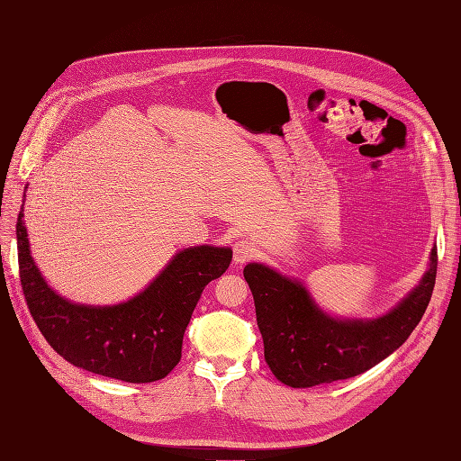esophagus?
<instances>
[{"label": "esophagus", "mask_w": 461, "mask_h": 461, "mask_svg": "<svg viewBox=\"0 0 461 461\" xmlns=\"http://www.w3.org/2000/svg\"><path fill=\"white\" fill-rule=\"evenodd\" d=\"M234 261L242 265V263H248L252 258H256L258 254V248L256 244L249 240V239H239L234 242Z\"/></svg>", "instance_id": "esophagus-1"}]
</instances>
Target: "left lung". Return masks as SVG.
<instances>
[{"mask_svg":"<svg viewBox=\"0 0 461 461\" xmlns=\"http://www.w3.org/2000/svg\"><path fill=\"white\" fill-rule=\"evenodd\" d=\"M437 246L421 285L396 308L373 321H340L321 312L300 283L259 263L244 278L254 294L265 361L278 381L308 388L350 379L375 367L408 340L432 296Z\"/></svg>","mask_w":461,"mask_h":461,"instance_id":"left-lung-1","label":"left lung"}]
</instances>
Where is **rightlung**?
<instances>
[{
  "mask_svg": "<svg viewBox=\"0 0 461 461\" xmlns=\"http://www.w3.org/2000/svg\"><path fill=\"white\" fill-rule=\"evenodd\" d=\"M17 252L23 294L48 344L73 366L124 383H153L175 369L203 288L232 261L230 248H188L142 294L109 308H92L67 302L46 285L31 258L23 212L17 219Z\"/></svg>",
  "mask_w": 461,
  "mask_h": 461,
  "instance_id": "add662e5",
  "label": "right lung"
}]
</instances>
